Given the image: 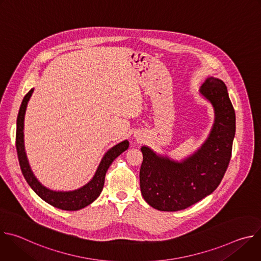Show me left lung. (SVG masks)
<instances>
[{
	"mask_svg": "<svg viewBox=\"0 0 261 261\" xmlns=\"http://www.w3.org/2000/svg\"><path fill=\"white\" fill-rule=\"evenodd\" d=\"M199 94L214 108V124L198 150L181 161L157 154L142 145L140 191L152 207L163 212L185 210L212 194L221 182L231 157L236 113L227 88L210 76Z\"/></svg>",
	"mask_w": 261,
	"mask_h": 261,
	"instance_id": "1",
	"label": "left lung"
}]
</instances>
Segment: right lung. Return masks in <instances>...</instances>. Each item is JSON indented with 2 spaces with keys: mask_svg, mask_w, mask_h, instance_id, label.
<instances>
[{
  "mask_svg": "<svg viewBox=\"0 0 261 261\" xmlns=\"http://www.w3.org/2000/svg\"><path fill=\"white\" fill-rule=\"evenodd\" d=\"M34 92V89H31L29 93L24 96L19 113L16 121V150L17 156L19 160V165L21 172L30 185V187L34 190V192L42 198L44 201L49 203L50 205L64 210V211H79L82 210L93 201H95L102 192L105 174L111 163L119 157L123 152H125L129 147V141L124 140L111 148L104 154L101 162L93 176V178L83 186L82 188L73 190V191H55L46 188L43 186L38 178L33 173L31 166L29 164V160L25 154L24 148V139H23V126H24V115L28 106V102Z\"/></svg>",
  "mask_w": 261,
  "mask_h": 261,
  "instance_id": "right-lung-1",
  "label": "right lung"
}]
</instances>
